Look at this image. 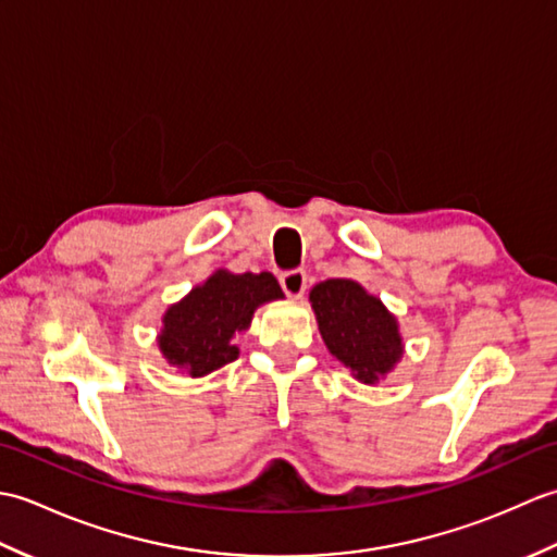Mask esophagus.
I'll use <instances>...</instances> for the list:
<instances>
[{
  "mask_svg": "<svg viewBox=\"0 0 557 557\" xmlns=\"http://www.w3.org/2000/svg\"><path fill=\"white\" fill-rule=\"evenodd\" d=\"M280 285H282V289H285L287 297L301 299L304 292H306V272H304V270L282 272V275H280Z\"/></svg>",
  "mask_w": 557,
  "mask_h": 557,
  "instance_id": "obj_1",
  "label": "esophagus"
}]
</instances>
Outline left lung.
Instances as JSON below:
<instances>
[{
    "label": "left lung",
    "mask_w": 557,
    "mask_h": 557,
    "mask_svg": "<svg viewBox=\"0 0 557 557\" xmlns=\"http://www.w3.org/2000/svg\"><path fill=\"white\" fill-rule=\"evenodd\" d=\"M309 301L327 351L359 383H381L405 357L397 315L357 280L318 282Z\"/></svg>",
    "instance_id": "left-lung-1"
}]
</instances>
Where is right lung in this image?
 I'll use <instances>...</instances> for the list:
<instances>
[{
  "label": "right lung",
  "mask_w": 557,
  "mask_h": 557,
  "mask_svg": "<svg viewBox=\"0 0 557 557\" xmlns=\"http://www.w3.org/2000/svg\"><path fill=\"white\" fill-rule=\"evenodd\" d=\"M285 299L272 272L218 268L162 315L158 349L176 371L203 377L239 357L234 337L251 327L258 306Z\"/></svg>",
  "instance_id": "obj_1"
}]
</instances>
